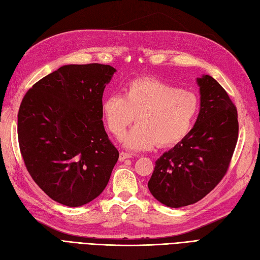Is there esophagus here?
Returning <instances> with one entry per match:
<instances>
[{
    "mask_svg": "<svg viewBox=\"0 0 260 260\" xmlns=\"http://www.w3.org/2000/svg\"><path fill=\"white\" fill-rule=\"evenodd\" d=\"M130 157H132V155L131 154H128V153H125V152H121L120 154H119V159L121 160H124V159H127V158H130Z\"/></svg>",
    "mask_w": 260,
    "mask_h": 260,
    "instance_id": "obj_1",
    "label": "esophagus"
}]
</instances>
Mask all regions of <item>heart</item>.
<instances>
[{"mask_svg":"<svg viewBox=\"0 0 260 260\" xmlns=\"http://www.w3.org/2000/svg\"><path fill=\"white\" fill-rule=\"evenodd\" d=\"M109 132L120 138L135 120L137 124L122 139L131 151L150 150L179 143L190 132L199 111V100L190 90L156 78H139L102 105Z\"/></svg>","mask_w":260,"mask_h":260,"instance_id":"obj_1","label":"heart"}]
</instances>
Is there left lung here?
Segmentation results:
<instances>
[{"label": "left lung", "instance_id": "8db88e82", "mask_svg": "<svg viewBox=\"0 0 260 260\" xmlns=\"http://www.w3.org/2000/svg\"><path fill=\"white\" fill-rule=\"evenodd\" d=\"M200 111L184 140L155 162L149 180L153 197L171 208L192 205L225 176L238 139L237 110L210 75L197 80Z\"/></svg>", "mask_w": 260, "mask_h": 260}]
</instances>
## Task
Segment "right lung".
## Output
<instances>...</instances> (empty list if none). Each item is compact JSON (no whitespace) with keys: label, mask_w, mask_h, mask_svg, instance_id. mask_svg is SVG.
<instances>
[{"label":"right lung","mask_w":260,"mask_h":260,"mask_svg":"<svg viewBox=\"0 0 260 260\" xmlns=\"http://www.w3.org/2000/svg\"><path fill=\"white\" fill-rule=\"evenodd\" d=\"M116 70L69 64L25 94L17 115L19 150L34 181L52 200L80 207L106 188L119 152L103 123V93Z\"/></svg>","instance_id":"1"}]
</instances>
